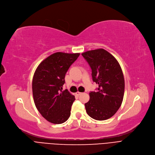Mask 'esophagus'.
Returning a JSON list of instances; mask_svg holds the SVG:
<instances>
[{
    "label": "esophagus",
    "mask_w": 155,
    "mask_h": 155,
    "mask_svg": "<svg viewBox=\"0 0 155 155\" xmlns=\"http://www.w3.org/2000/svg\"><path fill=\"white\" fill-rule=\"evenodd\" d=\"M78 96H79L80 94H82V93H80V92H79V91H78V92H76V93Z\"/></svg>",
    "instance_id": "esophagus-1"
}]
</instances>
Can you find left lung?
Returning a JSON list of instances; mask_svg holds the SVG:
<instances>
[{
  "label": "left lung",
  "mask_w": 155,
  "mask_h": 155,
  "mask_svg": "<svg viewBox=\"0 0 155 155\" xmlns=\"http://www.w3.org/2000/svg\"><path fill=\"white\" fill-rule=\"evenodd\" d=\"M92 70L97 91L89 93L85 105L86 113L93 119L103 121L111 117L120 107L124 96V79L116 58L103 49L82 53Z\"/></svg>",
  "instance_id": "1"
}]
</instances>
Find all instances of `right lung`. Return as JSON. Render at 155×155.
<instances>
[{"label":"right lung","mask_w":155,"mask_h":155,"mask_svg":"<svg viewBox=\"0 0 155 155\" xmlns=\"http://www.w3.org/2000/svg\"><path fill=\"white\" fill-rule=\"evenodd\" d=\"M79 53L56 52L42 61L32 79L34 101L38 110L47 121L54 124L66 121L75 97L68 89L62 90L65 76Z\"/></svg>","instance_id":"right-lung-1"}]
</instances>
